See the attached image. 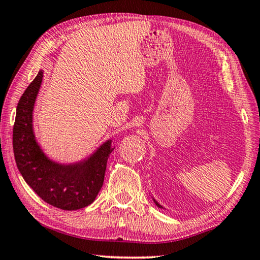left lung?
Listing matches in <instances>:
<instances>
[{"mask_svg": "<svg viewBox=\"0 0 260 260\" xmlns=\"http://www.w3.org/2000/svg\"><path fill=\"white\" fill-rule=\"evenodd\" d=\"M153 202H155V204H156V205L158 206V208H160V209L162 208V206H161V205H160L159 203H158V202H157V201H155V200H153Z\"/></svg>", "mask_w": 260, "mask_h": 260, "instance_id": "1", "label": "left lung"}]
</instances>
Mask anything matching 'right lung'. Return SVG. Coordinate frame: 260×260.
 Here are the masks:
<instances>
[{
    "label": "right lung",
    "instance_id": "obj_1",
    "mask_svg": "<svg viewBox=\"0 0 260 260\" xmlns=\"http://www.w3.org/2000/svg\"><path fill=\"white\" fill-rule=\"evenodd\" d=\"M40 70L26 88L17 105L14 125V153L17 167L26 183L41 199L61 210H79L93 203L103 186L112 140L105 141L89 157L71 164L51 160L35 139L33 110L40 90Z\"/></svg>",
    "mask_w": 260,
    "mask_h": 260
}]
</instances>
